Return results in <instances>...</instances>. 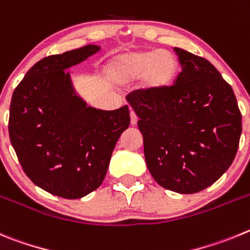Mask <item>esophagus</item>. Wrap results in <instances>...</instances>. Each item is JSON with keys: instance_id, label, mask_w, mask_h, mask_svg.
I'll use <instances>...</instances> for the list:
<instances>
[{"instance_id": "1", "label": "esophagus", "mask_w": 250, "mask_h": 250, "mask_svg": "<svg viewBox=\"0 0 250 250\" xmlns=\"http://www.w3.org/2000/svg\"><path fill=\"white\" fill-rule=\"evenodd\" d=\"M137 122H138V117H137L136 112L130 109V125H136Z\"/></svg>"}]
</instances>
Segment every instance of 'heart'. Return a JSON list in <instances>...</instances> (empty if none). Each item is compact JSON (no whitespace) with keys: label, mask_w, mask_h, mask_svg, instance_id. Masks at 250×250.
<instances>
[{"label":"heart","mask_w":250,"mask_h":250,"mask_svg":"<svg viewBox=\"0 0 250 250\" xmlns=\"http://www.w3.org/2000/svg\"><path fill=\"white\" fill-rule=\"evenodd\" d=\"M178 69L177 57L161 49L125 53L114 58L111 64L112 75L118 82L129 83L141 78L143 88L149 92L170 86Z\"/></svg>","instance_id":"obj_1"}]
</instances>
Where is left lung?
I'll use <instances>...</instances> for the list:
<instances>
[{
  "instance_id": "obj_1",
  "label": "left lung",
  "mask_w": 250,
  "mask_h": 250,
  "mask_svg": "<svg viewBox=\"0 0 250 250\" xmlns=\"http://www.w3.org/2000/svg\"><path fill=\"white\" fill-rule=\"evenodd\" d=\"M174 51L182 66L174 84L159 92L136 89L125 98L139 118L154 181L192 194L212 186L234 161L242 113L230 84L209 61Z\"/></svg>"
}]
</instances>
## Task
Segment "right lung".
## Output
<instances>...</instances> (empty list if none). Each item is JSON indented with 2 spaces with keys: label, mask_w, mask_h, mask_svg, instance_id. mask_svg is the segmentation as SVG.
Masks as SVG:
<instances>
[{
  "label": "right lung",
  "mask_w": 250,
  "mask_h": 250,
  "mask_svg": "<svg viewBox=\"0 0 250 250\" xmlns=\"http://www.w3.org/2000/svg\"><path fill=\"white\" fill-rule=\"evenodd\" d=\"M100 51L88 44L38 61L16 87L8 133L22 169L40 188L78 199L102 184L112 152L130 123L128 105L87 107L64 69Z\"/></svg>",
  "instance_id": "1"
}]
</instances>
